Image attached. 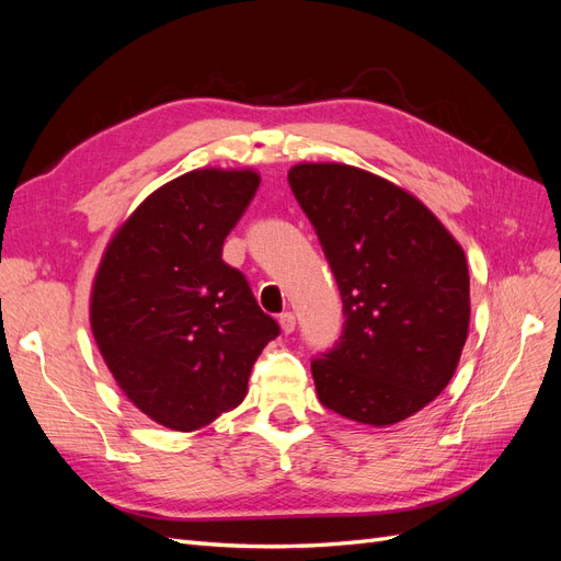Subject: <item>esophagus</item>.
Listing matches in <instances>:
<instances>
[{
    "label": "esophagus",
    "mask_w": 561,
    "mask_h": 561,
    "mask_svg": "<svg viewBox=\"0 0 561 561\" xmlns=\"http://www.w3.org/2000/svg\"><path fill=\"white\" fill-rule=\"evenodd\" d=\"M278 322H280V330H283L285 334H293V332H295L297 318H295L293 311H283V313L278 316Z\"/></svg>",
    "instance_id": "34e87169"
}]
</instances>
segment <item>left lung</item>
Masks as SVG:
<instances>
[{"instance_id": "obj_1", "label": "left lung", "mask_w": 561, "mask_h": 561, "mask_svg": "<svg viewBox=\"0 0 561 561\" xmlns=\"http://www.w3.org/2000/svg\"><path fill=\"white\" fill-rule=\"evenodd\" d=\"M290 190L316 229L344 304V330L311 360L322 407L390 426L433 402L468 336L466 254L393 182L346 163H299Z\"/></svg>"}]
</instances>
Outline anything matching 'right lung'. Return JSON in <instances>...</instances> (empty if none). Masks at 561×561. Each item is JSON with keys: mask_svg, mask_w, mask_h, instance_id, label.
Listing matches in <instances>:
<instances>
[{"mask_svg": "<svg viewBox=\"0 0 561 561\" xmlns=\"http://www.w3.org/2000/svg\"><path fill=\"white\" fill-rule=\"evenodd\" d=\"M260 175L203 168L147 196L114 233L91 295V328L126 398L173 431L241 404L280 334L245 276L222 260Z\"/></svg>", "mask_w": 561, "mask_h": 561, "instance_id": "1", "label": "right lung"}]
</instances>
